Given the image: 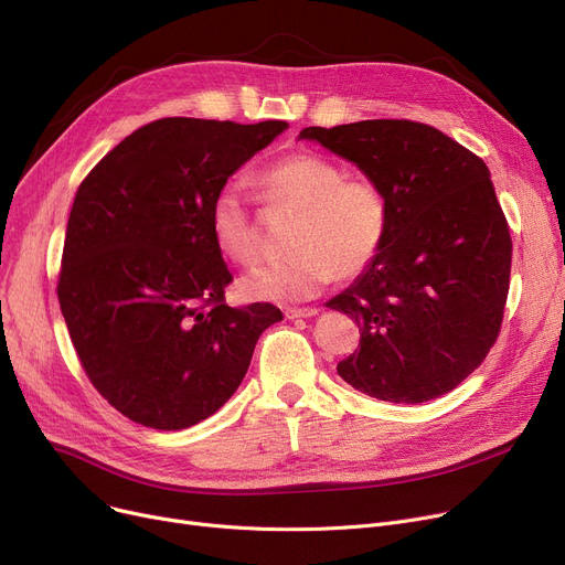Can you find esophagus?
I'll list each match as a JSON object with an SVG mask.
<instances>
[{
	"mask_svg": "<svg viewBox=\"0 0 565 565\" xmlns=\"http://www.w3.org/2000/svg\"><path fill=\"white\" fill-rule=\"evenodd\" d=\"M318 313V309H313V307H307V309H286V318L288 320H295V318H311V316H316Z\"/></svg>",
	"mask_w": 565,
	"mask_h": 565,
	"instance_id": "1",
	"label": "esophagus"
}]
</instances>
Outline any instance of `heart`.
I'll return each mask as SVG.
<instances>
[{
	"label": "heart",
	"instance_id": "b5f03b06",
	"mask_svg": "<svg viewBox=\"0 0 565 565\" xmlns=\"http://www.w3.org/2000/svg\"><path fill=\"white\" fill-rule=\"evenodd\" d=\"M258 192L270 213H295L286 260L256 267L237 281L252 302H300L318 295L337 275H362L380 254L387 233V199L364 175H345L334 160L298 151L258 173ZM217 249L233 263L260 256V235L241 183H224L207 207Z\"/></svg>",
	"mask_w": 565,
	"mask_h": 565
}]
</instances>
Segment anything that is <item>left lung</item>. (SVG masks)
Segmentation results:
<instances>
[{
	"label": "left lung",
	"instance_id": "1",
	"mask_svg": "<svg viewBox=\"0 0 565 565\" xmlns=\"http://www.w3.org/2000/svg\"><path fill=\"white\" fill-rule=\"evenodd\" d=\"M375 181L387 233L375 260L328 302L360 324L339 375L390 403L449 394L497 341L511 279V233L490 169L444 132L398 118L305 128Z\"/></svg>",
	"mask_w": 565,
	"mask_h": 565
}]
</instances>
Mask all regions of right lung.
I'll return each instance as SVG.
<instances>
[{
	"mask_svg": "<svg viewBox=\"0 0 565 565\" xmlns=\"http://www.w3.org/2000/svg\"><path fill=\"white\" fill-rule=\"evenodd\" d=\"M288 128L171 116L92 169L68 217L58 305L100 396L156 430H183L241 387L258 337L284 316L233 309L207 207L228 178Z\"/></svg>",
	"mask_w": 565,
	"mask_h": 565,
	"instance_id": "right-lung-1",
	"label": "right lung"
}]
</instances>
